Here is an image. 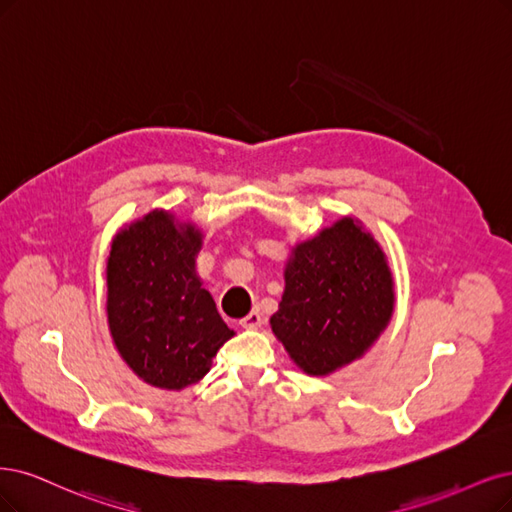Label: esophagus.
<instances>
[{
	"instance_id": "esophagus-1",
	"label": "esophagus",
	"mask_w": 512,
	"mask_h": 512,
	"mask_svg": "<svg viewBox=\"0 0 512 512\" xmlns=\"http://www.w3.org/2000/svg\"><path fill=\"white\" fill-rule=\"evenodd\" d=\"M263 323V316L259 310H253L251 314H246L244 318H240V327L242 329H259Z\"/></svg>"
}]
</instances>
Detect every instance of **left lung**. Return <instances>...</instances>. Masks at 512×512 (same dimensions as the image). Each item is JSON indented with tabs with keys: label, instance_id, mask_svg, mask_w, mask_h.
I'll return each mask as SVG.
<instances>
[{
	"label": "left lung",
	"instance_id": "obj_1",
	"mask_svg": "<svg viewBox=\"0 0 512 512\" xmlns=\"http://www.w3.org/2000/svg\"><path fill=\"white\" fill-rule=\"evenodd\" d=\"M394 299L382 244L346 215L293 246L270 327L301 371L323 377L371 350L390 323Z\"/></svg>",
	"mask_w": 512,
	"mask_h": 512
}]
</instances>
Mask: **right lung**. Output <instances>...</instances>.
<instances>
[{"instance_id": "1", "label": "right lung", "mask_w": 512, "mask_h": 512, "mask_svg": "<svg viewBox=\"0 0 512 512\" xmlns=\"http://www.w3.org/2000/svg\"><path fill=\"white\" fill-rule=\"evenodd\" d=\"M204 234L154 208L113 236L107 255V325L122 361L149 386L183 390L211 371L234 337L196 272Z\"/></svg>"}]
</instances>
